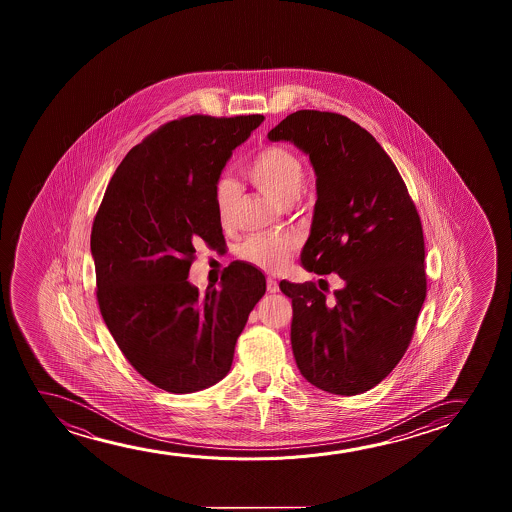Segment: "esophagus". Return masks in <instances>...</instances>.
Masks as SVG:
<instances>
[{
  "label": "esophagus",
  "instance_id": "esophagus-1",
  "mask_svg": "<svg viewBox=\"0 0 512 512\" xmlns=\"http://www.w3.org/2000/svg\"><path fill=\"white\" fill-rule=\"evenodd\" d=\"M267 292L269 294H276L278 290H280V287H278V281L273 280V278H267Z\"/></svg>",
  "mask_w": 512,
  "mask_h": 512
}]
</instances>
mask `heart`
I'll use <instances>...</instances> for the list:
<instances>
[{
    "mask_svg": "<svg viewBox=\"0 0 512 512\" xmlns=\"http://www.w3.org/2000/svg\"><path fill=\"white\" fill-rule=\"evenodd\" d=\"M248 182L281 208H288L301 197L306 187V164L292 148L267 145L248 162ZM218 224L231 229L236 218V185L231 178H220L215 187ZM297 250V241L288 236H252L239 246V259L267 273L287 267Z\"/></svg>",
    "mask_w": 512,
    "mask_h": 512,
    "instance_id": "b5f03b06",
    "label": "heart"
}]
</instances>
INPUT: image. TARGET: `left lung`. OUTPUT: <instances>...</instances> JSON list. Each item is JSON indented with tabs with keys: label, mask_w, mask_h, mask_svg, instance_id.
I'll use <instances>...</instances> for the list:
<instances>
[{
	"label": "left lung",
	"mask_w": 512,
	"mask_h": 512,
	"mask_svg": "<svg viewBox=\"0 0 512 512\" xmlns=\"http://www.w3.org/2000/svg\"><path fill=\"white\" fill-rule=\"evenodd\" d=\"M267 136L294 141L318 176L302 266L344 283L327 295L316 283L281 281L295 362L323 392H367L404 357L427 295L420 215L390 155L348 117L299 110Z\"/></svg>",
	"instance_id": "left-lung-1"
}]
</instances>
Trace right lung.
I'll return each mask as SVG.
<instances>
[{
	"instance_id": "add662e5",
	"label": "right lung",
	"mask_w": 512,
	"mask_h": 512,
	"mask_svg": "<svg viewBox=\"0 0 512 512\" xmlns=\"http://www.w3.org/2000/svg\"><path fill=\"white\" fill-rule=\"evenodd\" d=\"M262 120L189 115L162 124L127 152L94 217L101 316L127 362L166 392H199L224 378L266 294L264 274L239 260L206 295L187 280L197 246L225 243L215 187Z\"/></svg>"
}]
</instances>
